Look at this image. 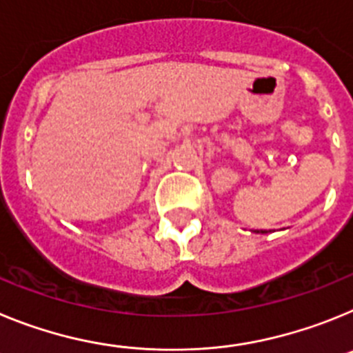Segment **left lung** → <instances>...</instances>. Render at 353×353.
I'll return each instance as SVG.
<instances>
[{
    "instance_id": "8db88e82",
    "label": "left lung",
    "mask_w": 353,
    "mask_h": 353,
    "mask_svg": "<svg viewBox=\"0 0 353 353\" xmlns=\"http://www.w3.org/2000/svg\"><path fill=\"white\" fill-rule=\"evenodd\" d=\"M260 233H267V232H263V230H261V232Z\"/></svg>"
}]
</instances>
